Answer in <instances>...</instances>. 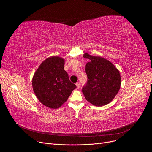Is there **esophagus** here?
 Listing matches in <instances>:
<instances>
[{
    "instance_id": "obj_1",
    "label": "esophagus",
    "mask_w": 152,
    "mask_h": 152,
    "mask_svg": "<svg viewBox=\"0 0 152 152\" xmlns=\"http://www.w3.org/2000/svg\"><path fill=\"white\" fill-rule=\"evenodd\" d=\"M76 85L77 88H80V83H79V82L76 83Z\"/></svg>"
}]
</instances>
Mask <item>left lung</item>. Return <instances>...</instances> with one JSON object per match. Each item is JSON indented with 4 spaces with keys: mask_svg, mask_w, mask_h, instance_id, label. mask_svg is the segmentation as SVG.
<instances>
[{
    "mask_svg": "<svg viewBox=\"0 0 152 152\" xmlns=\"http://www.w3.org/2000/svg\"><path fill=\"white\" fill-rule=\"evenodd\" d=\"M83 56L89 60L85 66L88 80L82 88L85 99L97 106L108 104L120 88L121 80L118 70L111 62L102 57L88 53Z\"/></svg>",
    "mask_w": 152,
    "mask_h": 152,
    "instance_id": "1",
    "label": "left lung"
}]
</instances>
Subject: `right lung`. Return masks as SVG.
Returning <instances> with one entry per match:
<instances>
[{"mask_svg": "<svg viewBox=\"0 0 152 152\" xmlns=\"http://www.w3.org/2000/svg\"><path fill=\"white\" fill-rule=\"evenodd\" d=\"M64 59L50 56L42 62L32 77V88L37 99L52 109L61 107L76 88L64 70Z\"/></svg>", "mask_w": 152, "mask_h": 152, "instance_id": "add662e5", "label": "right lung"}]
</instances>
